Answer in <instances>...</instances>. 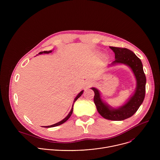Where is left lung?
<instances>
[{
	"label": "left lung",
	"instance_id": "1",
	"mask_svg": "<svg viewBox=\"0 0 160 160\" xmlns=\"http://www.w3.org/2000/svg\"><path fill=\"white\" fill-rule=\"evenodd\" d=\"M109 48L115 53V60L108 66L125 64L130 68L136 80L134 92L122 106L113 108L103 101L100 91L98 88L92 87L91 89L94 92V101L100 115L107 120L122 121L133 115L143 102L146 92V78L141 59L132 51L115 47H109Z\"/></svg>",
	"mask_w": 160,
	"mask_h": 160
}]
</instances>
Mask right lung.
I'll return each mask as SVG.
<instances>
[{"label": "right lung", "mask_w": 160, "mask_h": 160, "mask_svg": "<svg viewBox=\"0 0 160 160\" xmlns=\"http://www.w3.org/2000/svg\"><path fill=\"white\" fill-rule=\"evenodd\" d=\"M52 52V51L51 50V51H42V52H40L39 53H38V54H49V53H51V52ZM38 55V54H37ZM83 90H82L81 92H80V93H78V95L76 96V98H75V99H74V101H73V106H72V109H71V111H70V112L68 113V115L63 119V120H62L61 121H60V122H58V123H55V124H54V125H49V126H45V127H45V128H51V127H56V126H58V125H61V124H62V123H64L65 122H66L68 119L70 118V117H71V115H72V112H73V104H74V103H75V102L82 96V94H83Z\"/></svg>", "instance_id": "1"}]
</instances>
